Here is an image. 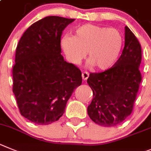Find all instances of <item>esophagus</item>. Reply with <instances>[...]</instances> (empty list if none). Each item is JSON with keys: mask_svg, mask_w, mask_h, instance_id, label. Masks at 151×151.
<instances>
[{"mask_svg": "<svg viewBox=\"0 0 151 151\" xmlns=\"http://www.w3.org/2000/svg\"><path fill=\"white\" fill-rule=\"evenodd\" d=\"M89 77V74L88 72H83L82 73V78L83 81H86Z\"/></svg>", "mask_w": 151, "mask_h": 151, "instance_id": "obj_1", "label": "esophagus"}]
</instances>
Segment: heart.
<instances>
[{"mask_svg": "<svg viewBox=\"0 0 151 151\" xmlns=\"http://www.w3.org/2000/svg\"><path fill=\"white\" fill-rule=\"evenodd\" d=\"M123 40L115 28L86 24L74 30V36H64L61 46L69 62L78 65L87 52L89 66L105 70L114 65L119 58Z\"/></svg>", "mask_w": 151, "mask_h": 151, "instance_id": "1", "label": "heart"}]
</instances>
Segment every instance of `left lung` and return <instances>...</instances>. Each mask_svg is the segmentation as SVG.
<instances>
[{"label": "left lung", "mask_w": 151, "mask_h": 151, "mask_svg": "<svg viewBox=\"0 0 151 151\" xmlns=\"http://www.w3.org/2000/svg\"><path fill=\"white\" fill-rule=\"evenodd\" d=\"M142 48L135 35L125 27V46L115 65L101 73H91L87 83L93 92L88 115L100 126L121 123L132 111L142 75Z\"/></svg>", "instance_id": "left-lung-1"}]
</instances>
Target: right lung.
Listing matches in <instances>:
<instances>
[{
    "label": "right lung",
    "mask_w": 151,
    "mask_h": 151,
    "mask_svg": "<svg viewBox=\"0 0 151 151\" xmlns=\"http://www.w3.org/2000/svg\"><path fill=\"white\" fill-rule=\"evenodd\" d=\"M74 19L47 16L32 25L16 47L13 92L22 116L39 125L57 121L74 89L81 70L61 55V37Z\"/></svg>",
    "instance_id": "right-lung-1"
}]
</instances>
